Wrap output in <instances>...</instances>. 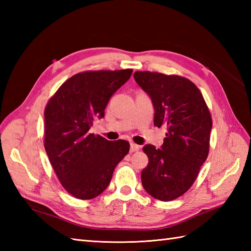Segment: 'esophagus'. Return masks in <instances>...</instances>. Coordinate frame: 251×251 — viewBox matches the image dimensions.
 Here are the masks:
<instances>
[{
    "label": "esophagus",
    "mask_w": 251,
    "mask_h": 251,
    "mask_svg": "<svg viewBox=\"0 0 251 251\" xmlns=\"http://www.w3.org/2000/svg\"><path fill=\"white\" fill-rule=\"evenodd\" d=\"M140 150V146L136 145V143L131 142L130 143V152H136V151H139Z\"/></svg>",
    "instance_id": "34e87169"
}]
</instances>
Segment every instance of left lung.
<instances>
[{
	"label": "left lung",
	"mask_w": 251,
	"mask_h": 251,
	"mask_svg": "<svg viewBox=\"0 0 251 251\" xmlns=\"http://www.w3.org/2000/svg\"><path fill=\"white\" fill-rule=\"evenodd\" d=\"M134 77L152 99L154 125L167 128L161 149L143 147L149 164L141 182L154 199L173 201L194 183L209 153L210 112L200 89L188 78L150 71H137Z\"/></svg>",
	"instance_id": "1"
}]
</instances>
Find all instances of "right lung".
Instances as JSON below:
<instances>
[{
	"mask_svg": "<svg viewBox=\"0 0 251 251\" xmlns=\"http://www.w3.org/2000/svg\"><path fill=\"white\" fill-rule=\"evenodd\" d=\"M131 73V69L77 73L46 104L45 151L63 188L78 200L102 193L116 165L129 152L128 141H109L89 129L96 119L104 116L112 95Z\"/></svg>",
	"mask_w": 251,
	"mask_h": 251,
	"instance_id": "1",
	"label": "right lung"
}]
</instances>
